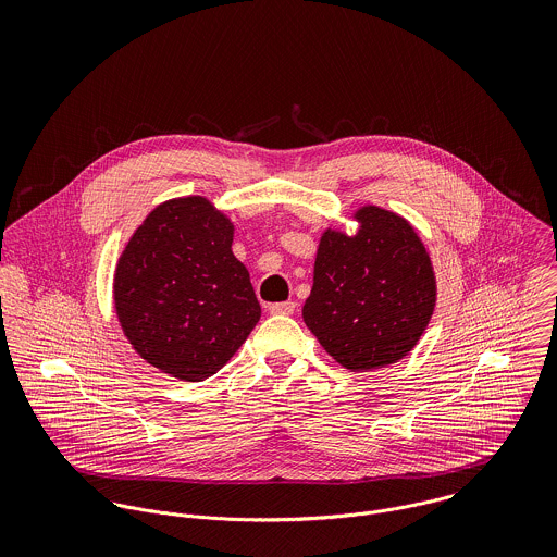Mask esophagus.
I'll return each instance as SVG.
<instances>
[{
	"mask_svg": "<svg viewBox=\"0 0 557 557\" xmlns=\"http://www.w3.org/2000/svg\"><path fill=\"white\" fill-rule=\"evenodd\" d=\"M268 311H270L272 315H294L296 305L289 302V300H287V302H276V305H270Z\"/></svg>",
	"mask_w": 557,
	"mask_h": 557,
	"instance_id": "obj_1",
	"label": "esophagus"
}]
</instances>
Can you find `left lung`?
<instances>
[{
    "label": "left lung",
    "instance_id": "1",
    "mask_svg": "<svg viewBox=\"0 0 557 557\" xmlns=\"http://www.w3.org/2000/svg\"><path fill=\"white\" fill-rule=\"evenodd\" d=\"M351 219L356 234L327 227L319 238L302 318L341 367L364 373L418 345L435 311L437 281L407 219L371 203Z\"/></svg>",
    "mask_w": 557,
    "mask_h": 557
}]
</instances>
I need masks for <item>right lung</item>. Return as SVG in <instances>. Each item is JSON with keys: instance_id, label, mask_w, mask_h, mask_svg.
Returning a JSON list of instances; mask_svg holds the SVG:
<instances>
[{"instance_id": "add662e5", "label": "right lung", "mask_w": 557, "mask_h": 557, "mask_svg": "<svg viewBox=\"0 0 557 557\" xmlns=\"http://www.w3.org/2000/svg\"><path fill=\"white\" fill-rule=\"evenodd\" d=\"M234 223L210 199L157 206L124 246L113 305L133 349L162 373L203 382L221 371L261 318Z\"/></svg>"}]
</instances>
